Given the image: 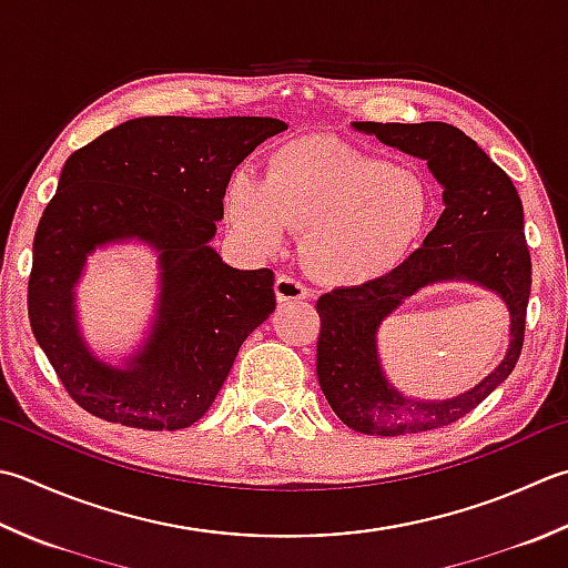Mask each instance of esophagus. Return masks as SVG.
Returning <instances> with one entry per match:
<instances>
[{"label": "esophagus", "mask_w": 568, "mask_h": 568, "mask_svg": "<svg viewBox=\"0 0 568 568\" xmlns=\"http://www.w3.org/2000/svg\"><path fill=\"white\" fill-rule=\"evenodd\" d=\"M310 295L307 287L297 281L295 275H277L275 277V297L277 303H297V300H305Z\"/></svg>", "instance_id": "1"}]
</instances>
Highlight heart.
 Listing matches in <instances>:
<instances>
[{
	"label": "heart",
	"mask_w": 568,
	"mask_h": 568,
	"mask_svg": "<svg viewBox=\"0 0 568 568\" xmlns=\"http://www.w3.org/2000/svg\"><path fill=\"white\" fill-rule=\"evenodd\" d=\"M430 192L420 174L325 138L283 144L263 180L239 172L224 192L233 231L268 253L287 229L303 233V261L317 281L362 285L388 273L424 236Z\"/></svg>",
	"instance_id": "obj_1"
}]
</instances>
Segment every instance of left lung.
Wrapping results in <instances>:
<instances>
[{
	"label": "left lung",
	"mask_w": 568,
	"mask_h": 568,
	"mask_svg": "<svg viewBox=\"0 0 568 568\" xmlns=\"http://www.w3.org/2000/svg\"><path fill=\"white\" fill-rule=\"evenodd\" d=\"M388 148L428 162L443 186V214L424 246L392 273L364 285L335 287L317 300V382L344 426L364 436H408L450 426L483 404L513 374L521 354L531 291L525 214L513 180L448 122H352ZM468 280L506 300L510 349L470 393L446 403H414L387 384L375 352L381 322L420 286Z\"/></svg>",
	"instance_id": "left-lung-1"
}]
</instances>
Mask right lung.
Returning <instances> with one entry per match:
<instances>
[{
    "mask_svg": "<svg viewBox=\"0 0 568 568\" xmlns=\"http://www.w3.org/2000/svg\"><path fill=\"white\" fill-rule=\"evenodd\" d=\"M287 125L275 118H138L63 164L43 209L29 322L73 402L110 424L180 430L202 418L251 332L275 310L273 271L231 268L209 246L236 166ZM128 237L161 253L151 339L118 371L77 332L72 287L88 252Z\"/></svg>",
    "mask_w": 568,
    "mask_h": 568,
    "instance_id": "right-lung-1",
    "label": "right lung"
}]
</instances>
